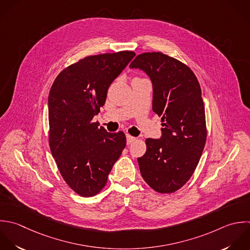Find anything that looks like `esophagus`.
<instances>
[{
  "mask_svg": "<svg viewBox=\"0 0 250 250\" xmlns=\"http://www.w3.org/2000/svg\"><path fill=\"white\" fill-rule=\"evenodd\" d=\"M135 140H136L135 137H133V136H131V135H129V134H126V143H127V144H131V143L134 142Z\"/></svg>",
  "mask_w": 250,
  "mask_h": 250,
  "instance_id": "esophagus-1",
  "label": "esophagus"
}]
</instances>
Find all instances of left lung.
<instances>
[{
	"mask_svg": "<svg viewBox=\"0 0 250 250\" xmlns=\"http://www.w3.org/2000/svg\"><path fill=\"white\" fill-rule=\"evenodd\" d=\"M129 67L150 77L153 111L164 126L160 139H146V153L137 159L141 175L156 192L174 193L193 175L207 141L201 85L186 64L163 52L141 53Z\"/></svg>",
	"mask_w": 250,
	"mask_h": 250,
	"instance_id": "8db88e82",
	"label": "left lung"
}]
</instances>
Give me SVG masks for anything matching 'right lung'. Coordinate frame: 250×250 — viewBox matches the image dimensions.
<instances>
[{"mask_svg":"<svg viewBox=\"0 0 250 250\" xmlns=\"http://www.w3.org/2000/svg\"><path fill=\"white\" fill-rule=\"evenodd\" d=\"M134 55L124 50L86 56L62 70L49 90V148L62 178L82 197L95 196L105 187L125 147L123 131L107 132L92 119Z\"/></svg>","mask_w":250,"mask_h":250,"instance_id":"add662e5","label":"right lung"}]
</instances>
